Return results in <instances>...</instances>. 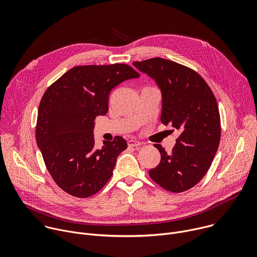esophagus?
I'll list each match as a JSON object with an SVG mask.
<instances>
[{"mask_svg": "<svg viewBox=\"0 0 257 257\" xmlns=\"http://www.w3.org/2000/svg\"><path fill=\"white\" fill-rule=\"evenodd\" d=\"M140 145H141V142L138 140L131 139L128 141V146H130V148H136V146H140Z\"/></svg>", "mask_w": 257, "mask_h": 257, "instance_id": "obj_1", "label": "esophagus"}]
</instances>
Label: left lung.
Masks as SVG:
<instances>
[{"instance_id":"1","label":"left lung","mask_w":257,"mask_h":257,"mask_svg":"<svg viewBox=\"0 0 257 257\" xmlns=\"http://www.w3.org/2000/svg\"><path fill=\"white\" fill-rule=\"evenodd\" d=\"M133 65L161 90L162 123L180 133L170 154L155 144L161 162L149 174L168 191H186L204 177L218 148L221 119L215 97L198 73L173 61L153 58Z\"/></svg>"}]
</instances>
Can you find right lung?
Here are the masks:
<instances>
[{
  "instance_id": "right-lung-1",
  "label": "right lung",
  "mask_w": 257,
  "mask_h": 257,
  "mask_svg": "<svg viewBox=\"0 0 257 257\" xmlns=\"http://www.w3.org/2000/svg\"><path fill=\"white\" fill-rule=\"evenodd\" d=\"M140 75L125 64L77 66L45 92L38 113L36 143L57 185L76 197L97 193L113 175L127 149L121 136L94 146V120L108 109V94Z\"/></svg>"
}]
</instances>
